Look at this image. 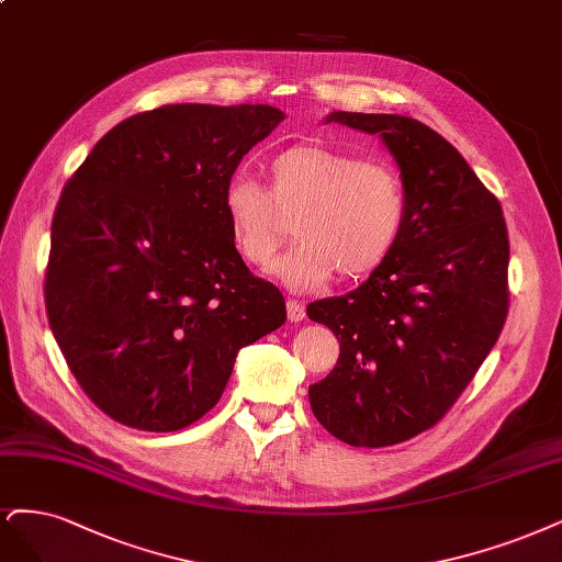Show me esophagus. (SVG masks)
Segmentation results:
<instances>
[{
    "label": "esophagus",
    "mask_w": 562,
    "mask_h": 562,
    "mask_svg": "<svg viewBox=\"0 0 562 562\" xmlns=\"http://www.w3.org/2000/svg\"><path fill=\"white\" fill-rule=\"evenodd\" d=\"M285 312H288V321H290V323H300V321H304V316H306L304 304L297 302V300H288Z\"/></svg>",
    "instance_id": "obj_1"
}]
</instances>
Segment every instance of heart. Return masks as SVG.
Returning a JSON list of instances; mask_svg holds the SVG:
<instances>
[{"label": "heart", "mask_w": 562, "mask_h": 562, "mask_svg": "<svg viewBox=\"0 0 562 562\" xmlns=\"http://www.w3.org/2000/svg\"><path fill=\"white\" fill-rule=\"evenodd\" d=\"M269 188L232 177L223 188L229 237L239 256L258 269L272 265L290 237L297 246L277 265V277L295 290H312L337 274L356 281L379 269L402 235L406 192L385 162L304 142L269 160Z\"/></svg>", "instance_id": "b5f03b06"}]
</instances>
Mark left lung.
I'll use <instances>...</instances> for the list:
<instances>
[{
    "mask_svg": "<svg viewBox=\"0 0 562 562\" xmlns=\"http://www.w3.org/2000/svg\"><path fill=\"white\" fill-rule=\"evenodd\" d=\"M325 123L379 134L400 167L406 218L370 279L306 306L339 339L335 370L308 385V402L351 447H393L447 416L505 327L507 223L465 158L420 121L335 111Z\"/></svg>",
    "mask_w": 562,
    "mask_h": 562,
    "instance_id": "1",
    "label": "left lung"
}]
</instances>
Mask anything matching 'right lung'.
I'll list each match as a JSON object with an SVG mask.
<instances>
[{"label":"right lung","mask_w":562,"mask_h":562,"mask_svg":"<svg viewBox=\"0 0 562 562\" xmlns=\"http://www.w3.org/2000/svg\"><path fill=\"white\" fill-rule=\"evenodd\" d=\"M283 121L267 104H167L94 144L50 225L46 314L94 406L173 432L221 400L239 348L285 323L223 209L241 158Z\"/></svg>","instance_id":"add662e5"}]
</instances>
